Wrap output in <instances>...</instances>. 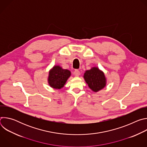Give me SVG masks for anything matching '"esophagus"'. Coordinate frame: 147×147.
Segmentation results:
<instances>
[{
  "mask_svg": "<svg viewBox=\"0 0 147 147\" xmlns=\"http://www.w3.org/2000/svg\"><path fill=\"white\" fill-rule=\"evenodd\" d=\"M73 73H74V75L75 76H76V77H78V76H80V71L78 70H75L74 71Z\"/></svg>",
  "mask_w": 147,
  "mask_h": 147,
  "instance_id": "esophagus-1",
  "label": "esophagus"
}]
</instances>
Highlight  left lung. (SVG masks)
I'll return each instance as SVG.
<instances>
[{"label":"left lung","mask_w":147,"mask_h":147,"mask_svg":"<svg viewBox=\"0 0 147 147\" xmlns=\"http://www.w3.org/2000/svg\"><path fill=\"white\" fill-rule=\"evenodd\" d=\"M84 78L89 88L95 92L101 90L107 85V78L104 73L97 67L86 70L84 74Z\"/></svg>","instance_id":"left-lung-1"}]
</instances>
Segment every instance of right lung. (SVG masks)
Returning a JSON list of instances; mask_svg holds the SVG:
<instances>
[{
  "mask_svg": "<svg viewBox=\"0 0 147 147\" xmlns=\"http://www.w3.org/2000/svg\"><path fill=\"white\" fill-rule=\"evenodd\" d=\"M70 76L71 72L69 70L55 65L49 71L48 82L51 87L60 90L64 87Z\"/></svg>",
  "mask_w": 147,
  "mask_h": 147,
  "instance_id": "obj_1",
  "label": "right lung"
}]
</instances>
